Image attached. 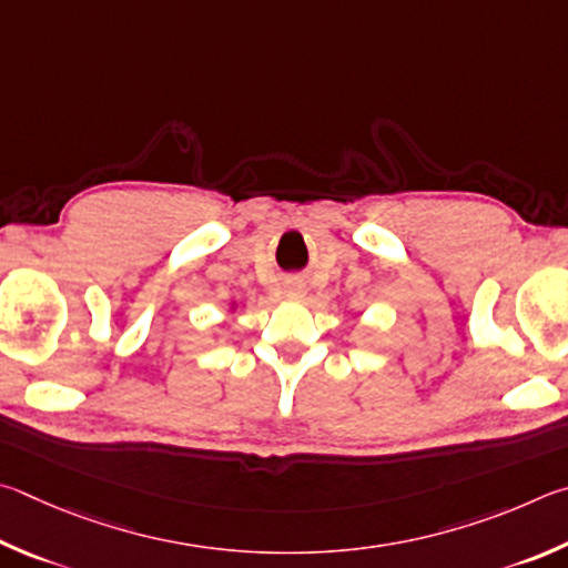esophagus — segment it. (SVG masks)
Returning <instances> with one entry per match:
<instances>
[{
	"label": "esophagus",
	"mask_w": 568,
	"mask_h": 568,
	"mask_svg": "<svg viewBox=\"0 0 568 568\" xmlns=\"http://www.w3.org/2000/svg\"><path fill=\"white\" fill-rule=\"evenodd\" d=\"M284 294H286V300L300 302L306 296V286H304V282H300V278H292V282L284 284Z\"/></svg>",
	"instance_id": "34e87169"
}]
</instances>
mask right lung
Masks as SVG:
<instances>
[{"label": "right lung", "instance_id": "obj_1", "mask_svg": "<svg viewBox=\"0 0 568 568\" xmlns=\"http://www.w3.org/2000/svg\"><path fill=\"white\" fill-rule=\"evenodd\" d=\"M236 310V302H232V304H229V314H232Z\"/></svg>", "mask_w": 568, "mask_h": 568}]
</instances>
